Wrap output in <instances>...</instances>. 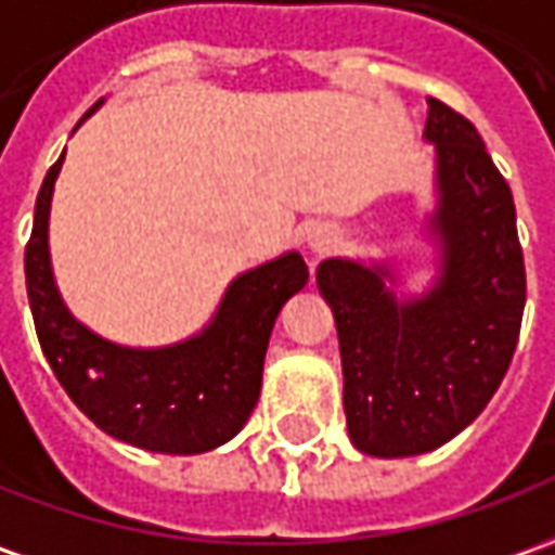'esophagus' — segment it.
<instances>
[{
  "label": "esophagus",
  "mask_w": 555,
  "mask_h": 555,
  "mask_svg": "<svg viewBox=\"0 0 555 555\" xmlns=\"http://www.w3.org/2000/svg\"><path fill=\"white\" fill-rule=\"evenodd\" d=\"M305 244H308V254L317 259V256H323L332 250V244H335V232H332L328 227H314L311 232H308Z\"/></svg>",
  "instance_id": "1"
}]
</instances>
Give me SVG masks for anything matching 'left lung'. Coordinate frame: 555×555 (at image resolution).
Wrapping results in <instances>:
<instances>
[{
    "instance_id": "left-lung-1",
    "label": "left lung",
    "mask_w": 555,
    "mask_h": 555,
    "mask_svg": "<svg viewBox=\"0 0 555 555\" xmlns=\"http://www.w3.org/2000/svg\"><path fill=\"white\" fill-rule=\"evenodd\" d=\"M431 211L420 238L435 278L404 293L392 256H332L317 286L338 328L344 414L357 450L420 456L472 426L504 380L526 308V269L511 186L462 114L429 99Z\"/></svg>"
}]
</instances>
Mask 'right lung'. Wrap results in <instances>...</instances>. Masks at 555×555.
<instances>
[{
	"label": "right lung",
	"mask_w": 555,
	"mask_h": 555,
	"mask_svg": "<svg viewBox=\"0 0 555 555\" xmlns=\"http://www.w3.org/2000/svg\"><path fill=\"white\" fill-rule=\"evenodd\" d=\"M102 105L105 99L80 124ZM63 159L66 151L38 190L33 238L23 256L38 341L56 380L117 441L171 456H196L227 444L254 414L274 320L308 284L305 259L299 250H286L235 274L211 320L190 338L163 347L108 341L68 311L53 278L48 232Z\"/></svg>",
	"instance_id": "add662e5"
}]
</instances>
